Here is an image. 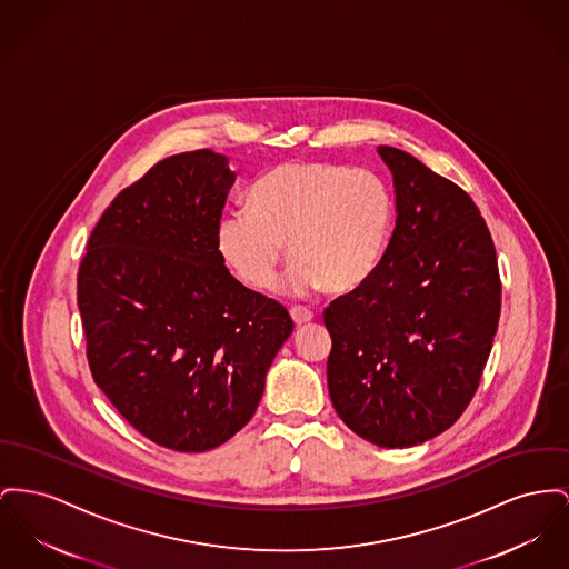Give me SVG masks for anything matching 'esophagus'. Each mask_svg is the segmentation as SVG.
Instances as JSON below:
<instances>
[{
  "label": "esophagus",
  "instance_id": "1",
  "mask_svg": "<svg viewBox=\"0 0 569 569\" xmlns=\"http://www.w3.org/2000/svg\"><path fill=\"white\" fill-rule=\"evenodd\" d=\"M290 316H292V320H295L297 327H305V325H309V322L313 320V311H309V309H305V307H292V309H290Z\"/></svg>",
  "mask_w": 569,
  "mask_h": 569
}]
</instances>
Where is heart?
<instances>
[{
  "mask_svg": "<svg viewBox=\"0 0 569 569\" xmlns=\"http://www.w3.org/2000/svg\"><path fill=\"white\" fill-rule=\"evenodd\" d=\"M396 203L387 182L337 163H283L249 191V210L228 212L217 230L219 251L240 281L267 290L283 258L295 262L281 288L309 295L322 286L346 295L382 264Z\"/></svg>",
  "mask_w": 569,
  "mask_h": 569,
  "instance_id": "b5f03b06",
  "label": "heart"
}]
</instances>
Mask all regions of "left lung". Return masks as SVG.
I'll list each match as a JSON object with an SVG mask.
<instances>
[{
    "mask_svg": "<svg viewBox=\"0 0 569 569\" xmlns=\"http://www.w3.org/2000/svg\"><path fill=\"white\" fill-rule=\"evenodd\" d=\"M398 221L382 264L325 309L337 415L378 447L451 428L472 400L501 316L490 230L467 191L408 152L380 146Z\"/></svg>",
    "mask_w": 569,
    "mask_h": 569,
    "instance_id": "8db88e82",
    "label": "left lung"
}]
</instances>
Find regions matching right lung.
<instances>
[{"label": "right lung", "instance_id": "1", "mask_svg": "<svg viewBox=\"0 0 569 569\" xmlns=\"http://www.w3.org/2000/svg\"><path fill=\"white\" fill-rule=\"evenodd\" d=\"M234 178L212 150L159 161L107 206L77 272L94 382L137 432L182 453L247 426L295 329L223 264L217 230Z\"/></svg>", "mask_w": 569, "mask_h": 569}]
</instances>
